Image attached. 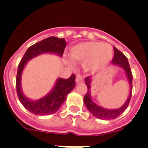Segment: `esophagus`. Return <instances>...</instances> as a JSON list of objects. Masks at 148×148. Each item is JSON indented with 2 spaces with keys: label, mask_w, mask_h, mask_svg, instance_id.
<instances>
[{
  "label": "esophagus",
  "mask_w": 148,
  "mask_h": 148,
  "mask_svg": "<svg viewBox=\"0 0 148 148\" xmlns=\"http://www.w3.org/2000/svg\"><path fill=\"white\" fill-rule=\"evenodd\" d=\"M83 79H84V77H82V75L78 74V75L77 76V77H76V82H77V84L79 83V82H82V81H83Z\"/></svg>",
  "instance_id": "1"
}]
</instances>
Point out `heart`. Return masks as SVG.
<instances>
[{
	"label": "heart",
	"mask_w": 148,
	"mask_h": 148,
	"mask_svg": "<svg viewBox=\"0 0 148 148\" xmlns=\"http://www.w3.org/2000/svg\"><path fill=\"white\" fill-rule=\"evenodd\" d=\"M114 55L112 46L107 42H81L71 49V56L74 60L84 62V66L89 69L96 60L101 64L107 65ZM71 62V61H69Z\"/></svg>",
	"instance_id": "heart-1"
}]
</instances>
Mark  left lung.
Listing matches in <instances>:
<instances>
[{
    "mask_svg": "<svg viewBox=\"0 0 148 148\" xmlns=\"http://www.w3.org/2000/svg\"><path fill=\"white\" fill-rule=\"evenodd\" d=\"M114 57L112 60L113 65L118 66L123 69L125 72L126 77L128 79L129 85H130V93L127 97V100L125 102L123 106L117 109H107L98 106L91 99L90 95V84H91V78L90 77H87L85 79L86 85L88 87V91L84 97V103L86 105V108H88L89 112L92 114L94 116L97 117L100 119H114L117 118L120 114L125 111L127 107L128 106L130 102V98H131V94H132V80L133 76L130 70V65L127 61V58L120 51H119L116 47H114Z\"/></svg>",
    "mask_w": 148,
    "mask_h": 148,
    "instance_id": "left-lung-1",
    "label": "left lung"
}]
</instances>
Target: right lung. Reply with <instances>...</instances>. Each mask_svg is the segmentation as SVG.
I'll list each match as a JSON object with an SVG mask.
<instances>
[{
  "instance_id": "right-lung-1",
  "label": "right lung",
  "mask_w": 148,
  "mask_h": 148,
  "mask_svg": "<svg viewBox=\"0 0 148 148\" xmlns=\"http://www.w3.org/2000/svg\"><path fill=\"white\" fill-rule=\"evenodd\" d=\"M66 46L64 38L50 37L32 45L26 50L19 63L16 77V89L18 98L22 105L32 114L36 115H50L56 113L66 100L67 95L75 87V75L68 79H57L52 90L45 97L39 99L32 100L25 96L21 88V76L27 62L42 54H55L62 57Z\"/></svg>"
}]
</instances>
